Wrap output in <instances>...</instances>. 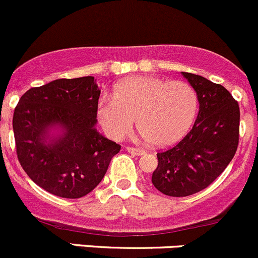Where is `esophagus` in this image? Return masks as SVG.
Returning a JSON list of instances; mask_svg holds the SVG:
<instances>
[{
    "mask_svg": "<svg viewBox=\"0 0 258 258\" xmlns=\"http://www.w3.org/2000/svg\"><path fill=\"white\" fill-rule=\"evenodd\" d=\"M128 153L130 154H134V155H144L145 151L142 150V149H137V148H133V147H128L126 148Z\"/></svg>",
    "mask_w": 258,
    "mask_h": 258,
    "instance_id": "1",
    "label": "esophagus"
}]
</instances>
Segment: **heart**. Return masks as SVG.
<instances>
[{"label": "heart", "instance_id": "heart-1", "mask_svg": "<svg viewBox=\"0 0 258 258\" xmlns=\"http://www.w3.org/2000/svg\"><path fill=\"white\" fill-rule=\"evenodd\" d=\"M198 104V94L186 82L138 76L120 82L113 97L100 98L95 113L110 139L128 137L138 118L143 138L155 147L166 148L186 135Z\"/></svg>", "mask_w": 258, "mask_h": 258}]
</instances>
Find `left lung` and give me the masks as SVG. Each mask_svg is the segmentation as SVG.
Masks as SVG:
<instances>
[{
	"instance_id": "obj_1",
	"label": "left lung",
	"mask_w": 258,
	"mask_h": 258,
	"mask_svg": "<svg viewBox=\"0 0 258 258\" xmlns=\"http://www.w3.org/2000/svg\"><path fill=\"white\" fill-rule=\"evenodd\" d=\"M198 94V118L176 145L160 151L151 181L164 195L182 198L209 186L235 156L240 137V108L221 84L181 72Z\"/></svg>"
}]
</instances>
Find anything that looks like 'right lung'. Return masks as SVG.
I'll return each mask as SVG.
<instances>
[{
	"mask_svg": "<svg viewBox=\"0 0 258 258\" xmlns=\"http://www.w3.org/2000/svg\"><path fill=\"white\" fill-rule=\"evenodd\" d=\"M99 95L94 77L55 79L28 89L15 108L18 161L32 181L53 195L86 196L120 151L95 129ZM53 126L61 132L55 137L49 135Z\"/></svg>",
	"mask_w": 258,
	"mask_h": 258,
	"instance_id": "add662e5",
	"label": "right lung"
}]
</instances>
